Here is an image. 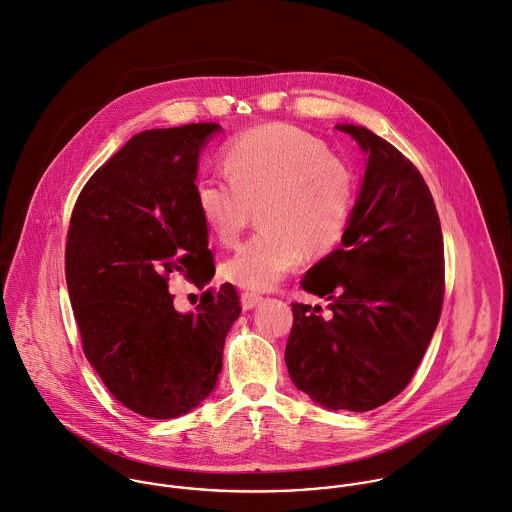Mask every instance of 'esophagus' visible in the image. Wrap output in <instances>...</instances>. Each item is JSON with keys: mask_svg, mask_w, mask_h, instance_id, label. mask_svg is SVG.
<instances>
[{"mask_svg": "<svg viewBox=\"0 0 512 512\" xmlns=\"http://www.w3.org/2000/svg\"><path fill=\"white\" fill-rule=\"evenodd\" d=\"M263 297L259 295V293H253V291H245L243 295H241V305L245 310H249V308L255 307L259 301H261Z\"/></svg>", "mask_w": 512, "mask_h": 512, "instance_id": "esophagus-1", "label": "esophagus"}]
</instances>
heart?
Instances as JSON below:
<instances>
[{
    "label": "heart",
    "mask_w": 512,
    "mask_h": 512,
    "mask_svg": "<svg viewBox=\"0 0 512 512\" xmlns=\"http://www.w3.org/2000/svg\"><path fill=\"white\" fill-rule=\"evenodd\" d=\"M221 174H202L194 188L200 217L221 245H235L257 207V231L221 273L247 289H271L305 253L320 255L344 237L356 174L316 136L291 124H263L233 136Z\"/></svg>",
    "instance_id": "obj_1"
}]
</instances>
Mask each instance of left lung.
<instances>
[{
  "instance_id": "obj_1",
  "label": "left lung",
  "mask_w": 512,
  "mask_h": 512,
  "mask_svg": "<svg viewBox=\"0 0 512 512\" xmlns=\"http://www.w3.org/2000/svg\"><path fill=\"white\" fill-rule=\"evenodd\" d=\"M368 154L342 245L301 287L330 301L293 303L285 362L293 384L328 409L370 411L413 378L441 316L443 233L431 192L408 158L364 126L342 124Z\"/></svg>"
}]
</instances>
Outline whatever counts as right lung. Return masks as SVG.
<instances>
[{"label":"right lung","mask_w":512,"mask_h":512,"mask_svg":"<svg viewBox=\"0 0 512 512\" xmlns=\"http://www.w3.org/2000/svg\"><path fill=\"white\" fill-rule=\"evenodd\" d=\"M215 122L144 130L89 178L73 207L65 277L83 352L108 392L154 419L188 413L221 372L241 303L215 273L194 188L200 148ZM182 274L203 291L182 315L167 291Z\"/></svg>","instance_id":"obj_1"}]
</instances>
